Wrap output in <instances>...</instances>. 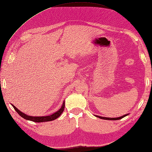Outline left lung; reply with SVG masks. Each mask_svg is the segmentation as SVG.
<instances>
[{"label": "left lung", "instance_id": "obj_1", "mask_svg": "<svg viewBox=\"0 0 152 152\" xmlns=\"http://www.w3.org/2000/svg\"><path fill=\"white\" fill-rule=\"evenodd\" d=\"M127 114H125V115L121 116V117H118V118H106V117H102V116H96L97 118H99L101 119H103V120H118L120 119L123 118L124 117L126 116Z\"/></svg>", "mask_w": 152, "mask_h": 152}]
</instances>
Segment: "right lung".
I'll return each instance as SVG.
<instances>
[{
    "mask_svg": "<svg viewBox=\"0 0 152 152\" xmlns=\"http://www.w3.org/2000/svg\"><path fill=\"white\" fill-rule=\"evenodd\" d=\"M12 105L13 106V108H14V109L15 110L16 112L18 113L22 118H23L32 121V122H49V121H52V120H55L57 118H58L60 115H61V114L63 113L64 110L65 102H64L62 107L60 108L57 112L51 114V115L48 116H30L21 112V111L17 109L14 105H13V104H12Z\"/></svg>",
    "mask_w": 152,
    "mask_h": 152,
    "instance_id": "right-lung-1",
    "label": "right lung"
}]
</instances>
